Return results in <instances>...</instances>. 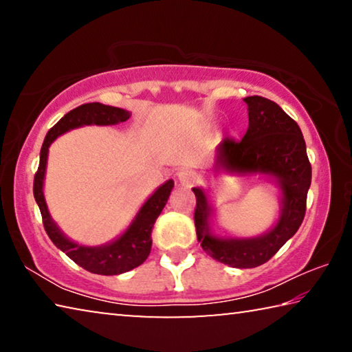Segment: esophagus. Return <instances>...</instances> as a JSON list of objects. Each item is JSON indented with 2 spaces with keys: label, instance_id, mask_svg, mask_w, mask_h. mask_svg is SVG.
I'll return each instance as SVG.
<instances>
[{
  "label": "esophagus",
  "instance_id": "34e87169",
  "mask_svg": "<svg viewBox=\"0 0 352 352\" xmlns=\"http://www.w3.org/2000/svg\"><path fill=\"white\" fill-rule=\"evenodd\" d=\"M177 182L183 184V186H190L195 182V174L192 170L188 169H182L177 172Z\"/></svg>",
  "mask_w": 352,
  "mask_h": 352
}]
</instances>
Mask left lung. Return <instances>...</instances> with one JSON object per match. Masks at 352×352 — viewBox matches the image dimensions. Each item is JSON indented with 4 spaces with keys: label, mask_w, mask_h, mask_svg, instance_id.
<instances>
[{
    "label": "left lung",
    "mask_w": 352,
    "mask_h": 352,
    "mask_svg": "<svg viewBox=\"0 0 352 352\" xmlns=\"http://www.w3.org/2000/svg\"><path fill=\"white\" fill-rule=\"evenodd\" d=\"M248 105V130L241 141L225 138L216 148V172L262 175L278 184V222L261 236H217L211 230L214 208L204 188H192L197 239L205 252L234 269H253L269 261L294 236L305 219L312 168L301 129L281 107L262 96L243 99Z\"/></svg>",
    "instance_id": "obj_1"
}]
</instances>
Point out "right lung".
Masks as SVG:
<instances>
[{
	"label": "right lung",
	"instance_id": "add662e5",
	"mask_svg": "<svg viewBox=\"0 0 352 352\" xmlns=\"http://www.w3.org/2000/svg\"><path fill=\"white\" fill-rule=\"evenodd\" d=\"M130 116H132V113L127 110L99 102L83 104L68 111L47 132L40 151L38 170L34 178V197L40 208L41 217H43V226L50 239L69 259H73L77 265H80L82 269L91 273H96V275H121V273H126L141 265L147 259L152 248L151 236L153 223L160 214H162L166 204H168L170 190L174 188V180H168L162 186L155 189V192L144 201L140 211L136 212L132 223L115 241L98 247L80 245V243L71 241L69 237L63 234V231L52 220L50 210H47L43 194L47 152H50V146L52 142L60 135L69 132V130L83 126H115V124L127 121Z\"/></svg>",
	"mask_w": 352,
	"mask_h": 352
}]
</instances>
